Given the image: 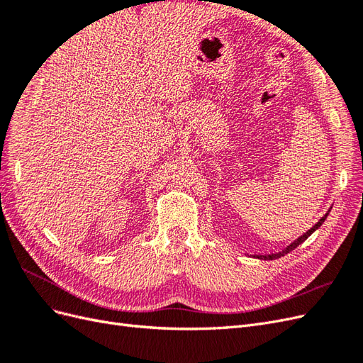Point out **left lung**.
<instances>
[{
  "instance_id": "1",
  "label": "left lung",
  "mask_w": 363,
  "mask_h": 363,
  "mask_svg": "<svg viewBox=\"0 0 363 363\" xmlns=\"http://www.w3.org/2000/svg\"><path fill=\"white\" fill-rule=\"evenodd\" d=\"M327 215H328V212H327V213L320 219V221H318V223H316L311 230H307V232H306L303 236H300L298 239H295L294 242H292L291 245H288V247L284 248V250H281V251H279V252H274V255H255V257H256V259H262V260H274V259H279V257H281V256H284V255H288L289 251H292V250H295V248L298 247V245H301V244L304 242V240L315 232L316 228H320V227H321V224L325 221Z\"/></svg>"
}]
</instances>
